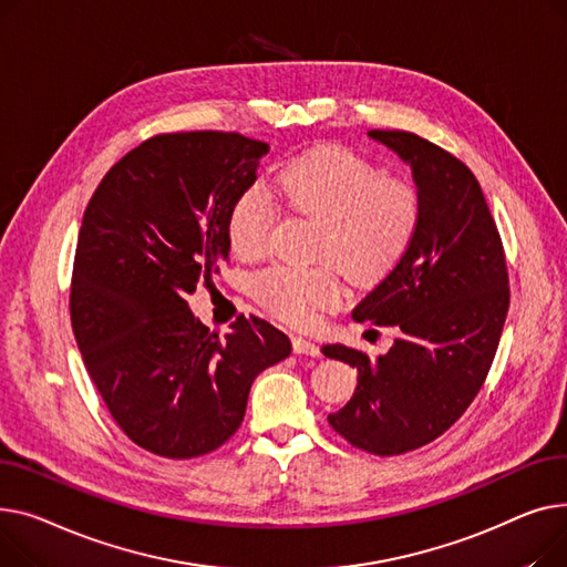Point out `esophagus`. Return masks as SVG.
Wrapping results in <instances>:
<instances>
[{
  "instance_id": "esophagus-1",
  "label": "esophagus",
  "mask_w": 567,
  "mask_h": 567,
  "mask_svg": "<svg viewBox=\"0 0 567 567\" xmlns=\"http://www.w3.org/2000/svg\"><path fill=\"white\" fill-rule=\"evenodd\" d=\"M292 352L295 354H307V357H318L320 354V348L316 346V343H311L309 339H305V337H292Z\"/></svg>"
}]
</instances>
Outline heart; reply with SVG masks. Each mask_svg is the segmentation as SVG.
Here are the masks:
<instances>
[{
  "mask_svg": "<svg viewBox=\"0 0 567 567\" xmlns=\"http://www.w3.org/2000/svg\"><path fill=\"white\" fill-rule=\"evenodd\" d=\"M275 192L292 210L318 217L313 256L334 260L357 281L380 277L408 251L423 213L414 183L382 176L375 164L334 144L286 162L275 176ZM272 224L275 204L268 187H245L226 217L233 251L245 258L262 256L270 247ZM329 260L309 268L288 262L265 268L254 277V297L277 318L307 324L341 297Z\"/></svg>",
  "mask_w": 567,
  "mask_h": 567,
  "instance_id": "1",
  "label": "heart"
}]
</instances>
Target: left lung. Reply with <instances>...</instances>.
Segmentation results:
<instances>
[{"instance_id": "obj_1", "label": "left lung", "mask_w": 567, "mask_h": 567, "mask_svg": "<svg viewBox=\"0 0 567 567\" xmlns=\"http://www.w3.org/2000/svg\"><path fill=\"white\" fill-rule=\"evenodd\" d=\"M369 137L412 166L423 213L408 251L352 318L401 334L378 359L346 346H324L322 354L359 373L329 425L352 446L389 457L435 442L472 405L502 339L511 288L502 236L470 166L414 132Z\"/></svg>"}]
</instances>
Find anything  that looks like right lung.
Listing matches in <instances>:
<instances>
[{
    "label": "right lung",
    "instance_id": "obj_1",
    "mask_svg": "<svg viewBox=\"0 0 567 567\" xmlns=\"http://www.w3.org/2000/svg\"><path fill=\"white\" fill-rule=\"evenodd\" d=\"M268 151L238 132L155 135L112 166L84 210L73 334L116 425L155 455L219 449L240 427L256 375L290 354L268 320L240 316L219 337L187 305L228 260V208Z\"/></svg>",
    "mask_w": 567,
    "mask_h": 567
}]
</instances>
